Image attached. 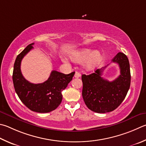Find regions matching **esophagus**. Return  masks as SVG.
I'll list each match as a JSON object with an SVG mask.
<instances>
[{
	"mask_svg": "<svg viewBox=\"0 0 146 146\" xmlns=\"http://www.w3.org/2000/svg\"><path fill=\"white\" fill-rule=\"evenodd\" d=\"M74 76H75V78H79V77H80V76H81V75H80V73L78 72V71H76Z\"/></svg>",
	"mask_w": 146,
	"mask_h": 146,
	"instance_id": "obj_1",
	"label": "esophagus"
}]
</instances>
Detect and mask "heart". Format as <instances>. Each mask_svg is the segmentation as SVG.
I'll return each mask as SVG.
<instances>
[{"mask_svg": "<svg viewBox=\"0 0 146 146\" xmlns=\"http://www.w3.org/2000/svg\"><path fill=\"white\" fill-rule=\"evenodd\" d=\"M71 59L75 62L80 63L85 61L84 67L87 71H91L96 68L102 61V56L98 51H94L89 48H83L74 52L70 55ZM64 63H68L67 60L62 59Z\"/></svg>", "mask_w": 146, "mask_h": 146, "instance_id": "b5f03b06", "label": "heart"}]
</instances>
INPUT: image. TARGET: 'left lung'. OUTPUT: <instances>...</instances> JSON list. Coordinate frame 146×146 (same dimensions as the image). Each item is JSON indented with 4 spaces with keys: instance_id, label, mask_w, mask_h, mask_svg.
Returning a JSON list of instances; mask_svg holds the SVG:
<instances>
[{
    "instance_id": "1",
    "label": "left lung",
    "mask_w": 146,
    "mask_h": 146,
    "mask_svg": "<svg viewBox=\"0 0 146 146\" xmlns=\"http://www.w3.org/2000/svg\"><path fill=\"white\" fill-rule=\"evenodd\" d=\"M119 64L120 75L109 82L102 77L103 71L108 66L98 69L89 75H82V96L89 109L97 113L112 112L125 98L130 86L131 74L128 57L119 52L112 60Z\"/></svg>"
}]
</instances>
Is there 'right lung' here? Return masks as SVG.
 <instances>
[{
	"label": "right lung",
	"instance_id": "add662e5",
	"mask_svg": "<svg viewBox=\"0 0 146 146\" xmlns=\"http://www.w3.org/2000/svg\"><path fill=\"white\" fill-rule=\"evenodd\" d=\"M33 44H29L17 57L13 68V84L20 100L31 110L39 113L50 112L60 104L62 91L72 80L75 72L65 75L53 70L48 79L43 83L29 82L22 75L20 65L23 58L33 48Z\"/></svg>",
	"mask_w": 146,
	"mask_h": 146
}]
</instances>
